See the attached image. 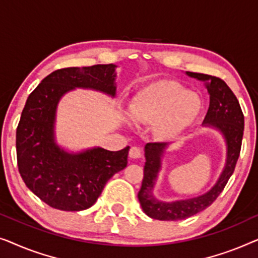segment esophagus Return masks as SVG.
<instances>
[{"mask_svg": "<svg viewBox=\"0 0 258 258\" xmlns=\"http://www.w3.org/2000/svg\"><path fill=\"white\" fill-rule=\"evenodd\" d=\"M129 156L132 158H140L142 156V150L137 147H132L129 150Z\"/></svg>", "mask_w": 258, "mask_h": 258, "instance_id": "esophagus-1", "label": "esophagus"}]
</instances>
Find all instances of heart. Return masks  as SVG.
Instances as JSON below:
<instances>
[{
  "instance_id": "1",
  "label": "heart",
  "mask_w": 258,
  "mask_h": 258,
  "mask_svg": "<svg viewBox=\"0 0 258 258\" xmlns=\"http://www.w3.org/2000/svg\"><path fill=\"white\" fill-rule=\"evenodd\" d=\"M202 108V100L196 93L174 81H160L136 94L132 116L140 124H155V135L160 140L174 141L195 123ZM125 119L133 123L128 114Z\"/></svg>"
}]
</instances>
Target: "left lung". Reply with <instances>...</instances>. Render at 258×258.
Here are the masks:
<instances>
[{"label": "left lung", "mask_w": 258, "mask_h": 258, "mask_svg": "<svg viewBox=\"0 0 258 258\" xmlns=\"http://www.w3.org/2000/svg\"><path fill=\"white\" fill-rule=\"evenodd\" d=\"M192 79L204 82L209 94V109L202 123L204 128H213L223 136L227 155H225L224 168L216 183L211 189L202 195L191 199L177 200L172 202L158 200L154 194L158 174L162 169V158L168 143H147L144 147L146 164H144V177L137 197L144 214L160 221L184 220L200 211L207 209L224 189L225 184L235 170L236 162L241 151L243 130H244V116L239 107L237 98L224 81L206 74L185 72Z\"/></svg>", "instance_id": "left-lung-1"}]
</instances>
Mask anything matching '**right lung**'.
Listing matches in <instances>:
<instances>
[{
	"mask_svg": "<svg viewBox=\"0 0 258 258\" xmlns=\"http://www.w3.org/2000/svg\"><path fill=\"white\" fill-rule=\"evenodd\" d=\"M116 64L55 70L29 95L16 130L19 171L41 201L58 210L81 211L96 202L105 183L128 164L129 147L69 151L56 141V112L69 91L90 89L114 98Z\"/></svg>",
	"mask_w": 258,
	"mask_h": 258,
	"instance_id": "1",
	"label": "right lung"
}]
</instances>
